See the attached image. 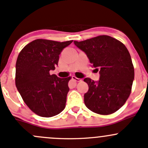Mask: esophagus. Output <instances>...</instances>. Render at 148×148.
<instances>
[{"label":"esophagus","mask_w":148,"mask_h":148,"mask_svg":"<svg viewBox=\"0 0 148 148\" xmlns=\"http://www.w3.org/2000/svg\"><path fill=\"white\" fill-rule=\"evenodd\" d=\"M72 79H73V80L74 81H75V82H80V81L82 80L80 78H78V77H75V76H73Z\"/></svg>","instance_id":"esophagus-1"}]
</instances>
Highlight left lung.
Wrapping results in <instances>:
<instances>
[{
	"label": "left lung",
	"mask_w": 148,
	"mask_h": 148,
	"mask_svg": "<svg viewBox=\"0 0 148 148\" xmlns=\"http://www.w3.org/2000/svg\"><path fill=\"white\" fill-rule=\"evenodd\" d=\"M74 44L86 53L94 68H100L98 82L84 79L89 86L84 95L85 106L101 115L118 111L129 97L134 79V67L128 49L120 41L107 35L75 41Z\"/></svg>",
	"instance_id": "obj_1"
}]
</instances>
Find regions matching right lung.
Wrapping results in <instances>:
<instances>
[{"mask_svg":"<svg viewBox=\"0 0 148 148\" xmlns=\"http://www.w3.org/2000/svg\"><path fill=\"white\" fill-rule=\"evenodd\" d=\"M73 40L59 42L38 39L27 44L17 56L15 85L27 106L42 117H52L66 107L71 77L60 78L49 71Z\"/></svg>","mask_w":148,"mask_h":148,"instance_id":"1","label":"right lung"}]
</instances>
